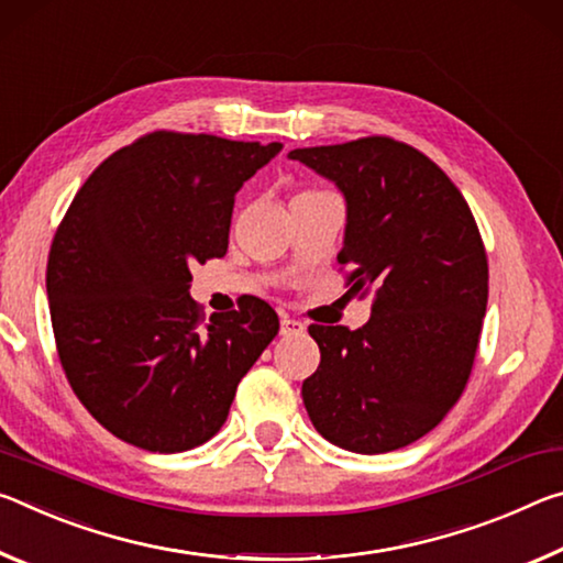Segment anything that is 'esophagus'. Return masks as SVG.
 I'll use <instances>...</instances> for the list:
<instances>
[{
	"mask_svg": "<svg viewBox=\"0 0 563 563\" xmlns=\"http://www.w3.org/2000/svg\"><path fill=\"white\" fill-rule=\"evenodd\" d=\"M307 331V327L301 324V321L291 319L287 314H282V336H294V334H303Z\"/></svg>",
	"mask_w": 563,
	"mask_h": 563,
	"instance_id": "obj_1",
	"label": "esophagus"
}]
</instances>
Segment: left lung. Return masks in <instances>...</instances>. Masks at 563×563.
<instances>
[{"label":"left lung","mask_w":563,"mask_h":563,"mask_svg":"<svg viewBox=\"0 0 563 563\" xmlns=\"http://www.w3.org/2000/svg\"><path fill=\"white\" fill-rule=\"evenodd\" d=\"M346 199L339 264L374 289L362 329L311 324L321 362L303 407L331 444L386 454L429 434L472 374L489 264L472 209L427 154L389 136L289 152Z\"/></svg>","instance_id":"left-lung-1"}]
</instances>
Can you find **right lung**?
<instances>
[{"label": "right lung", "instance_id": "add662e5", "mask_svg": "<svg viewBox=\"0 0 563 563\" xmlns=\"http://www.w3.org/2000/svg\"><path fill=\"white\" fill-rule=\"evenodd\" d=\"M279 142L152 132L81 184L47 262L52 329L77 399L117 439L177 454L227 421L279 331L262 299L201 314L191 264L221 260L234 197Z\"/></svg>", "mask_w": 563, "mask_h": 563}]
</instances>
